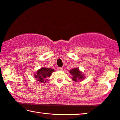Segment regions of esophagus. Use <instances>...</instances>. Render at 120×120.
Instances as JSON below:
<instances>
[{"instance_id":"34e87169","label":"esophagus","mask_w":120,"mask_h":120,"mask_svg":"<svg viewBox=\"0 0 120 120\" xmlns=\"http://www.w3.org/2000/svg\"><path fill=\"white\" fill-rule=\"evenodd\" d=\"M63 69H64V68H62V67H59V68H58L59 70H61V71L63 70Z\"/></svg>"}]
</instances>
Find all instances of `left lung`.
Returning a JSON list of instances; mask_svg holds the SVG:
<instances>
[{"label":"left lung","instance_id":"1","mask_svg":"<svg viewBox=\"0 0 120 120\" xmlns=\"http://www.w3.org/2000/svg\"><path fill=\"white\" fill-rule=\"evenodd\" d=\"M69 73L72 75V79L75 82H78L79 81H81L85 78L84 74L78 68L70 70L69 71Z\"/></svg>","mask_w":120,"mask_h":120}]
</instances>
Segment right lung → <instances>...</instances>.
Wrapping results in <instances>:
<instances>
[{
  "instance_id": "obj_1",
  "label": "right lung",
  "mask_w": 120,
  "mask_h": 120,
  "mask_svg": "<svg viewBox=\"0 0 120 120\" xmlns=\"http://www.w3.org/2000/svg\"><path fill=\"white\" fill-rule=\"evenodd\" d=\"M54 71V70L52 68L42 67L38 70L36 73H34V78L37 79L38 81L45 83L48 80L47 78L50 77Z\"/></svg>"
}]
</instances>
